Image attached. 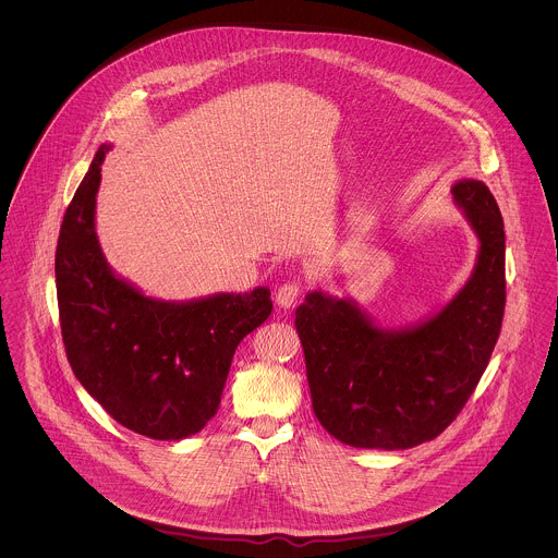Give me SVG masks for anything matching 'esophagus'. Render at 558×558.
<instances>
[{"label": "esophagus", "mask_w": 558, "mask_h": 558, "mask_svg": "<svg viewBox=\"0 0 558 558\" xmlns=\"http://www.w3.org/2000/svg\"><path fill=\"white\" fill-rule=\"evenodd\" d=\"M299 294H301L299 283H286V286H281V288L277 290L275 303H277L281 310H290V307L296 303Z\"/></svg>", "instance_id": "obj_1"}]
</instances>
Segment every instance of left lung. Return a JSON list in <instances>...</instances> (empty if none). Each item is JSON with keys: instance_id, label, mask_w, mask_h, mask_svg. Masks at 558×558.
<instances>
[{"instance_id": "obj_1", "label": "left lung", "mask_w": 558, "mask_h": 558, "mask_svg": "<svg viewBox=\"0 0 558 558\" xmlns=\"http://www.w3.org/2000/svg\"><path fill=\"white\" fill-rule=\"evenodd\" d=\"M451 193L478 248L471 277L447 305L398 328L322 290L296 310L314 412L343 445L398 451L436 438L487 367L505 312L502 217L481 180L462 178Z\"/></svg>"}]
</instances>
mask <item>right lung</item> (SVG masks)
<instances>
[{"label":"right lung","instance_id":"add662e5","mask_svg":"<svg viewBox=\"0 0 558 558\" xmlns=\"http://www.w3.org/2000/svg\"><path fill=\"white\" fill-rule=\"evenodd\" d=\"M102 144L64 215L56 286L66 356L118 423L155 440L197 434L221 403L242 337L270 316V290L191 301L146 296L107 262L96 234Z\"/></svg>","mask_w":558,"mask_h":558}]
</instances>
